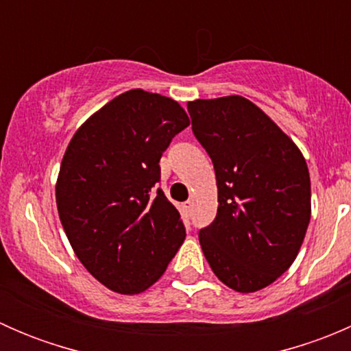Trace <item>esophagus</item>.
Here are the masks:
<instances>
[{"label": "esophagus", "instance_id": "obj_1", "mask_svg": "<svg viewBox=\"0 0 351 351\" xmlns=\"http://www.w3.org/2000/svg\"><path fill=\"white\" fill-rule=\"evenodd\" d=\"M183 207H185L186 212H190L193 208V200H186L185 204H183Z\"/></svg>", "mask_w": 351, "mask_h": 351}]
</instances>
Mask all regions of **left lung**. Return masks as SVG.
Listing matches in <instances>:
<instances>
[{"label":"left lung","instance_id":"obj_1","mask_svg":"<svg viewBox=\"0 0 351 351\" xmlns=\"http://www.w3.org/2000/svg\"><path fill=\"white\" fill-rule=\"evenodd\" d=\"M193 136L210 156L217 215L198 231L219 280L254 292L277 280L299 253L311 221L306 159L277 123L243 97L189 104Z\"/></svg>","mask_w":351,"mask_h":351}]
</instances>
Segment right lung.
<instances>
[{
	"mask_svg": "<svg viewBox=\"0 0 351 351\" xmlns=\"http://www.w3.org/2000/svg\"><path fill=\"white\" fill-rule=\"evenodd\" d=\"M171 98L119 95L67 146L56 200L74 253L108 289L139 293L165 274L185 239L180 212L156 183L159 159L189 127Z\"/></svg>",
	"mask_w": 351,
	"mask_h": 351,
	"instance_id": "1",
	"label": "right lung"
}]
</instances>
